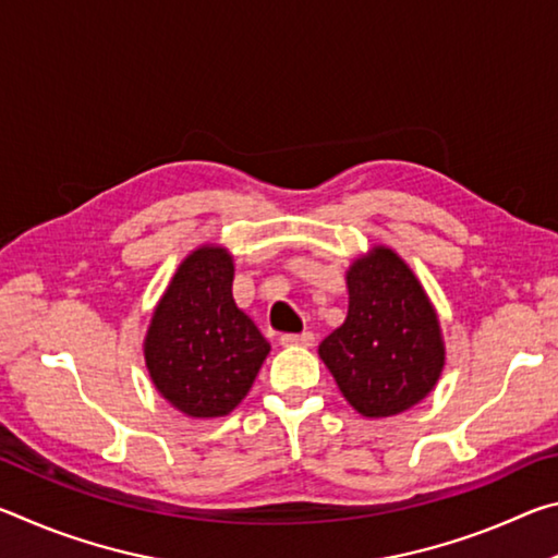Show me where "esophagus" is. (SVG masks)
Returning <instances> with one entry per match:
<instances>
[{"label":"esophagus","mask_w":558,"mask_h":558,"mask_svg":"<svg viewBox=\"0 0 558 558\" xmlns=\"http://www.w3.org/2000/svg\"><path fill=\"white\" fill-rule=\"evenodd\" d=\"M280 342L286 347H313L315 344V335L313 332H302V335H282Z\"/></svg>","instance_id":"obj_1"}]
</instances>
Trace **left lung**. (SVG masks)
<instances>
[{
	"mask_svg": "<svg viewBox=\"0 0 558 558\" xmlns=\"http://www.w3.org/2000/svg\"><path fill=\"white\" fill-rule=\"evenodd\" d=\"M344 323L319 344L329 374L366 418L413 409L436 389L446 342L421 280L389 245H372L347 270Z\"/></svg>",
	"mask_w": 558,
	"mask_h": 558,
	"instance_id": "1",
	"label": "left lung"
}]
</instances>
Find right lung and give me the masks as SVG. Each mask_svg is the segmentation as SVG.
<instances>
[{
    "mask_svg": "<svg viewBox=\"0 0 558 558\" xmlns=\"http://www.w3.org/2000/svg\"><path fill=\"white\" fill-rule=\"evenodd\" d=\"M233 256L204 243L179 263L145 335V364L159 396L189 418L229 415L270 352L233 300Z\"/></svg>",
    "mask_w": 558,
    "mask_h": 558,
    "instance_id": "obj_1",
    "label": "right lung"
}]
</instances>
